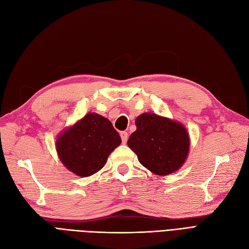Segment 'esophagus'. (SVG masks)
Wrapping results in <instances>:
<instances>
[{"mask_svg":"<svg viewBox=\"0 0 249 249\" xmlns=\"http://www.w3.org/2000/svg\"><path fill=\"white\" fill-rule=\"evenodd\" d=\"M127 136H129V134H127V132H125V131L120 132V137H122L123 143H125L127 141Z\"/></svg>","mask_w":249,"mask_h":249,"instance_id":"1","label":"esophagus"}]
</instances>
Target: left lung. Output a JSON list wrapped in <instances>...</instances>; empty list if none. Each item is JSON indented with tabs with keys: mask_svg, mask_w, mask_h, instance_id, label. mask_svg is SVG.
Wrapping results in <instances>:
<instances>
[{
	"mask_svg": "<svg viewBox=\"0 0 249 249\" xmlns=\"http://www.w3.org/2000/svg\"><path fill=\"white\" fill-rule=\"evenodd\" d=\"M137 130L127 145L139 162L159 176H168L184 164L189 152V135L185 127L153 113H143L135 122Z\"/></svg>",
	"mask_w": 249,
	"mask_h": 249,
	"instance_id": "8db88e82",
	"label": "left lung"
}]
</instances>
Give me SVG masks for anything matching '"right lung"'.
Masks as SVG:
<instances>
[{
    "instance_id": "obj_1",
    "label": "right lung",
    "mask_w": 249,
    "mask_h": 249,
    "mask_svg": "<svg viewBox=\"0 0 249 249\" xmlns=\"http://www.w3.org/2000/svg\"><path fill=\"white\" fill-rule=\"evenodd\" d=\"M120 143L119 134L109 119L95 113L66 130L57 140V152L64 166L80 177H89L104 167Z\"/></svg>"
}]
</instances>
